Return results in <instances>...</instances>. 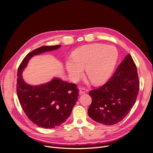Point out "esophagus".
<instances>
[{"instance_id":"34e87169","label":"esophagus","mask_w":153,"mask_h":153,"mask_svg":"<svg viewBox=\"0 0 153 153\" xmlns=\"http://www.w3.org/2000/svg\"><path fill=\"white\" fill-rule=\"evenodd\" d=\"M85 93V89L84 88H80L79 90V94L80 95H82V94H84Z\"/></svg>"}]
</instances>
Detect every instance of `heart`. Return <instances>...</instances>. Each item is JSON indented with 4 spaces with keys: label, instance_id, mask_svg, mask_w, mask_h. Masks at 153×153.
Segmentation results:
<instances>
[{
    "label": "heart",
    "instance_id": "obj_1",
    "mask_svg": "<svg viewBox=\"0 0 153 153\" xmlns=\"http://www.w3.org/2000/svg\"><path fill=\"white\" fill-rule=\"evenodd\" d=\"M118 57L119 53L115 47L94 43L77 49L73 55V60H67L66 68L70 79L74 82L83 76L85 68L86 74L92 83L100 85L110 79Z\"/></svg>",
    "mask_w": 153,
    "mask_h": 153
}]
</instances>
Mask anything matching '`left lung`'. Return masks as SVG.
Segmentation results:
<instances>
[{
	"mask_svg": "<svg viewBox=\"0 0 153 153\" xmlns=\"http://www.w3.org/2000/svg\"><path fill=\"white\" fill-rule=\"evenodd\" d=\"M139 90V80L135 63L128 54L110 79L100 88L90 91L92 102L88 116L106 125L123 119L134 106Z\"/></svg>",
	"mask_w": 153,
	"mask_h": 153,
	"instance_id": "1",
	"label": "left lung"
}]
</instances>
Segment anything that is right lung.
<instances>
[{"instance_id":"obj_1","label":"right lung","mask_w":153,"mask_h":153,"mask_svg":"<svg viewBox=\"0 0 153 153\" xmlns=\"http://www.w3.org/2000/svg\"><path fill=\"white\" fill-rule=\"evenodd\" d=\"M60 47L43 46L33 50L25 56L17 71L16 90L20 105L28 119L43 128H54L66 121L78 99L79 90L76 84L56 77L45 84L30 85L24 80L22 73L33 56Z\"/></svg>"}]
</instances>
